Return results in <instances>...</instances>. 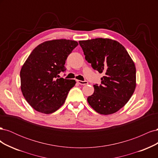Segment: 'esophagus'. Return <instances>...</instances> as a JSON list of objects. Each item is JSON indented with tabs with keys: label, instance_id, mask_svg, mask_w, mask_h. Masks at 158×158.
Segmentation results:
<instances>
[{
	"label": "esophagus",
	"instance_id": "esophagus-1",
	"mask_svg": "<svg viewBox=\"0 0 158 158\" xmlns=\"http://www.w3.org/2000/svg\"><path fill=\"white\" fill-rule=\"evenodd\" d=\"M76 81H77V82H78L79 84H80V85H86V84H88V81H86V80H85V81H82V80H76Z\"/></svg>",
	"mask_w": 158,
	"mask_h": 158
}]
</instances>
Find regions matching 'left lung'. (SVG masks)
<instances>
[{
    "mask_svg": "<svg viewBox=\"0 0 158 158\" xmlns=\"http://www.w3.org/2000/svg\"><path fill=\"white\" fill-rule=\"evenodd\" d=\"M85 59L92 67L103 73L101 84L94 85V92L87 99L89 106L102 114L118 111L128 102L136 88V67L121 44L97 38L80 41Z\"/></svg>",
    "mask_w": 158,
    "mask_h": 158,
    "instance_id": "1",
    "label": "left lung"
}]
</instances>
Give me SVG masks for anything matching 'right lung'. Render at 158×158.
I'll return each instance as SVG.
<instances>
[{
    "mask_svg": "<svg viewBox=\"0 0 158 158\" xmlns=\"http://www.w3.org/2000/svg\"><path fill=\"white\" fill-rule=\"evenodd\" d=\"M78 42L67 40L45 41L37 46L20 70L21 90L30 106L50 114L64 104L74 80L59 78L64 72L65 61Z\"/></svg>",
    "mask_w": 158,
    "mask_h": 158,
    "instance_id": "obj_1",
    "label": "right lung"
}]
</instances>
